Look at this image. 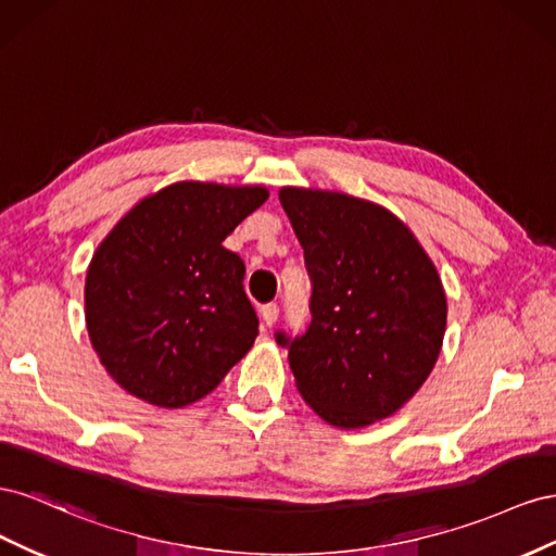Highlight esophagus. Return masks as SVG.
<instances>
[{
  "mask_svg": "<svg viewBox=\"0 0 556 556\" xmlns=\"http://www.w3.org/2000/svg\"><path fill=\"white\" fill-rule=\"evenodd\" d=\"M277 316H279V307L275 303H267V305L261 307V319L267 328L277 321Z\"/></svg>",
  "mask_w": 556,
  "mask_h": 556,
  "instance_id": "obj_1",
  "label": "esophagus"
}]
</instances>
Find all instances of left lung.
I'll list each match as a JSON object with an SVG mask.
<instances>
[{
	"label": "left lung",
	"mask_w": 556,
	"mask_h": 556,
	"mask_svg": "<svg viewBox=\"0 0 556 556\" xmlns=\"http://www.w3.org/2000/svg\"><path fill=\"white\" fill-rule=\"evenodd\" d=\"M279 202L312 279L307 332H277L300 395L338 428L391 417L431 375L445 338L447 295L431 256L370 200L283 186Z\"/></svg>",
	"instance_id": "8db88e82"
}]
</instances>
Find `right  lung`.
<instances>
[{
	"label": "right lung",
	"mask_w": 556,
	"mask_h": 556,
	"mask_svg": "<svg viewBox=\"0 0 556 556\" xmlns=\"http://www.w3.org/2000/svg\"><path fill=\"white\" fill-rule=\"evenodd\" d=\"M267 195L265 186L177 181L139 200L92 253L90 344L135 399L186 407L253 346L244 263L224 240Z\"/></svg>",
	"instance_id": "1"
}]
</instances>
